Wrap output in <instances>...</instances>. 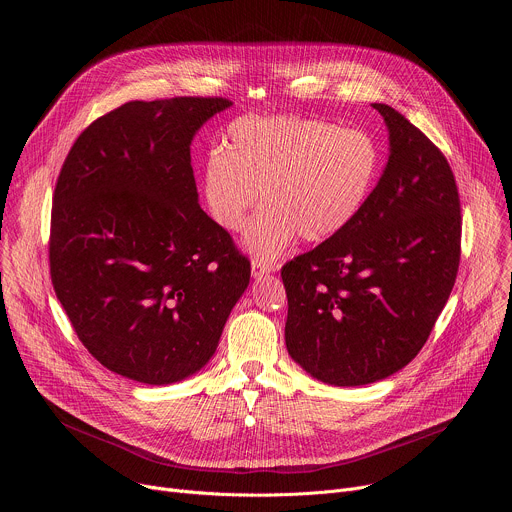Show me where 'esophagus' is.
<instances>
[{
    "instance_id": "1",
    "label": "esophagus",
    "mask_w": 512,
    "mask_h": 512,
    "mask_svg": "<svg viewBox=\"0 0 512 512\" xmlns=\"http://www.w3.org/2000/svg\"><path fill=\"white\" fill-rule=\"evenodd\" d=\"M273 269H275L273 263H267V261H261V259H253L251 261V275H253V279L269 275V273H273Z\"/></svg>"
}]
</instances>
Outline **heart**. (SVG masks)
I'll use <instances>...</instances> for the list:
<instances>
[{
    "instance_id": "obj_1",
    "label": "heart",
    "mask_w": 512,
    "mask_h": 512,
    "mask_svg": "<svg viewBox=\"0 0 512 512\" xmlns=\"http://www.w3.org/2000/svg\"><path fill=\"white\" fill-rule=\"evenodd\" d=\"M379 172L377 143L362 131L298 115H243L229 123L221 152L202 162L208 216L229 231L245 227L243 247L279 257L300 235L322 243L340 235L367 202Z\"/></svg>"
}]
</instances>
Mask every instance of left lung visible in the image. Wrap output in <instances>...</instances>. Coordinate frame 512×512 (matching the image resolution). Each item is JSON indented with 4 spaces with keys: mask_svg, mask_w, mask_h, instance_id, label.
Listing matches in <instances>:
<instances>
[{
    "mask_svg": "<svg viewBox=\"0 0 512 512\" xmlns=\"http://www.w3.org/2000/svg\"><path fill=\"white\" fill-rule=\"evenodd\" d=\"M354 221L281 269L285 346L314 379L362 387L409 364L442 314L460 265V198L448 160L405 115Z\"/></svg>",
    "mask_w": 512,
    "mask_h": 512,
    "instance_id": "8db88e82",
    "label": "left lung"
}]
</instances>
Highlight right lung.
I'll list each match as a JSON object with an SVG mask.
<instances>
[{
    "mask_svg": "<svg viewBox=\"0 0 512 512\" xmlns=\"http://www.w3.org/2000/svg\"><path fill=\"white\" fill-rule=\"evenodd\" d=\"M233 103L129 101L72 145L52 198L50 275L72 328L109 371L172 385L202 371L251 277L198 204L190 145Z\"/></svg>",
    "mask_w": 512,
    "mask_h": 512,
    "instance_id": "1",
    "label": "right lung"
}]
</instances>
